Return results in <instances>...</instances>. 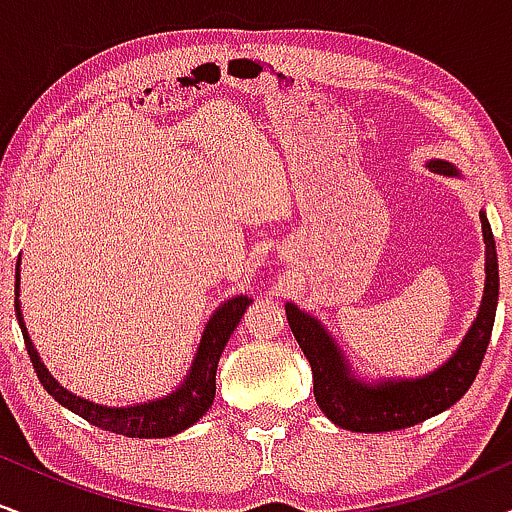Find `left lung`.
<instances>
[{
    "mask_svg": "<svg viewBox=\"0 0 512 512\" xmlns=\"http://www.w3.org/2000/svg\"><path fill=\"white\" fill-rule=\"evenodd\" d=\"M426 168L445 178H462L460 170L443 158L426 161ZM479 219L486 245V281L477 317L448 361L428 370L426 375L380 380L363 378L349 366V358L315 315L298 308L296 303H286V320L313 368L315 402L327 419L354 433L399 431V428L431 419L464 397L484 361L498 305L496 240H493L491 223L484 211H479Z\"/></svg>",
    "mask_w": 512,
    "mask_h": 512,
    "instance_id": "8db88e82",
    "label": "left lung"
}]
</instances>
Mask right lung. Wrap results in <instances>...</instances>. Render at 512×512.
Returning <instances> with one entry per match:
<instances>
[{
	"label": "right lung",
	"mask_w": 512,
	"mask_h": 512,
	"mask_svg": "<svg viewBox=\"0 0 512 512\" xmlns=\"http://www.w3.org/2000/svg\"><path fill=\"white\" fill-rule=\"evenodd\" d=\"M14 293L16 317H19L23 342H26L28 356H31L35 373H38V380L43 383L45 390H48L62 407L79 414L81 419L88 421V424L110 433H120V436L127 438H170L175 436V433L185 431V428L195 426L197 421L207 414L216 395V366H219V358L223 354V349H226L233 330L238 327L240 317L245 315V310H248V305L252 303L248 296L240 293V296L223 301L219 308L211 313L207 325H204L202 339H199L197 354L192 358V366L173 392L156 399H146V402L139 404H127V407H108V404H96L91 402V399H84L74 395V392H69L67 387H62L55 378H52L50 370L45 368L43 361H40V354L33 346V339L28 337L26 322H23L21 313V257L19 262H16Z\"/></svg>",
	"instance_id": "1"
}]
</instances>
